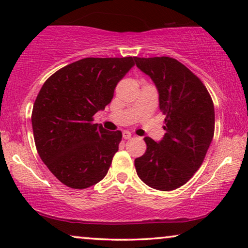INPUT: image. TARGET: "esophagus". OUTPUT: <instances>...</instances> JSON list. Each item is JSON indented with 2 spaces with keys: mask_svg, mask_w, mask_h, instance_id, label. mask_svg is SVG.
<instances>
[{
  "mask_svg": "<svg viewBox=\"0 0 248 248\" xmlns=\"http://www.w3.org/2000/svg\"><path fill=\"white\" fill-rule=\"evenodd\" d=\"M132 134L130 131H124L123 132V139H125V140H128V139H131Z\"/></svg>",
  "mask_w": 248,
  "mask_h": 248,
  "instance_id": "obj_1",
  "label": "esophagus"
}]
</instances>
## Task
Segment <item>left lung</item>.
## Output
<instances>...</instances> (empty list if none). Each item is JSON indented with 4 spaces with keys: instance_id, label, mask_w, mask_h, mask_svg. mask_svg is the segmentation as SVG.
Listing matches in <instances>:
<instances>
[{
    "instance_id": "left-lung-1",
    "label": "left lung",
    "mask_w": 248,
    "mask_h": 248,
    "mask_svg": "<svg viewBox=\"0 0 248 248\" xmlns=\"http://www.w3.org/2000/svg\"><path fill=\"white\" fill-rule=\"evenodd\" d=\"M154 81L159 108L165 115L160 142L144 138L147 150L134 160L137 174L148 186L172 191L201 167L215 134V106L204 84L191 70L168 56L134 57Z\"/></svg>"
}]
</instances>
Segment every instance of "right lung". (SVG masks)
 Returning a JSON list of instances; mask_svg holds the SVG:
<instances>
[{
	"mask_svg": "<svg viewBox=\"0 0 248 248\" xmlns=\"http://www.w3.org/2000/svg\"><path fill=\"white\" fill-rule=\"evenodd\" d=\"M134 57H87L56 71L33 104L31 123L38 155L67 187L83 189L106 176L122 141L121 131L93 123Z\"/></svg>",
	"mask_w": 248,
	"mask_h": 248,
	"instance_id": "add662e5",
	"label": "right lung"
}]
</instances>
